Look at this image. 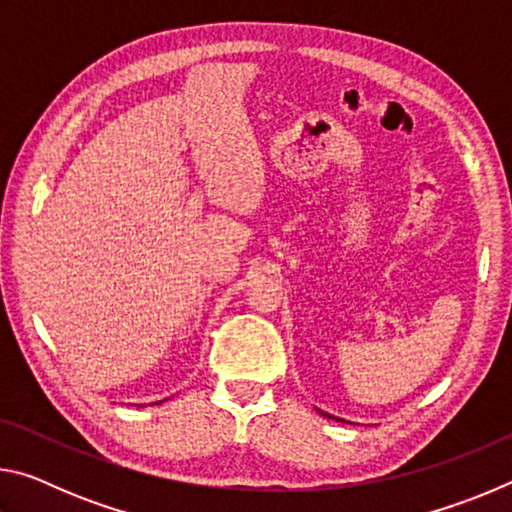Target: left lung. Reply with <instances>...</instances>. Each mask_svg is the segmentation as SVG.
<instances>
[{"label": "left lung", "instance_id": "8db88e82", "mask_svg": "<svg viewBox=\"0 0 512 512\" xmlns=\"http://www.w3.org/2000/svg\"><path fill=\"white\" fill-rule=\"evenodd\" d=\"M320 413H323V411H320ZM323 415H327V418H332V415H329V413H323Z\"/></svg>", "mask_w": 512, "mask_h": 512}]
</instances>
